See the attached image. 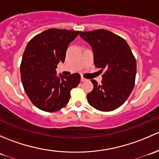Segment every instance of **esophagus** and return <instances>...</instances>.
Listing matches in <instances>:
<instances>
[{
  "label": "esophagus",
  "mask_w": 159,
  "mask_h": 159,
  "mask_svg": "<svg viewBox=\"0 0 159 159\" xmlns=\"http://www.w3.org/2000/svg\"><path fill=\"white\" fill-rule=\"evenodd\" d=\"M81 81H87V79H86V78H84V77L81 76Z\"/></svg>",
  "instance_id": "obj_1"
}]
</instances>
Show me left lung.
Here are the masks:
<instances>
[{"label":"left lung","instance_id":"obj_1","mask_svg":"<svg viewBox=\"0 0 159 159\" xmlns=\"http://www.w3.org/2000/svg\"><path fill=\"white\" fill-rule=\"evenodd\" d=\"M80 37L92 48L96 68L105 71L102 84L91 80L94 89L88 94L89 105L102 111L121 106L134 85L136 60L128 43L118 35L105 29L81 32Z\"/></svg>","mask_w":159,"mask_h":159}]
</instances>
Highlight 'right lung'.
<instances>
[{
	"label": "right lung",
	"instance_id": "obj_1",
	"mask_svg": "<svg viewBox=\"0 0 159 159\" xmlns=\"http://www.w3.org/2000/svg\"><path fill=\"white\" fill-rule=\"evenodd\" d=\"M78 30L51 28L28 42L20 64V77L27 95L39 109L48 112L61 109L69 102L70 91L81 81L79 74L57 75V65L64 63L68 45Z\"/></svg>",
	"mask_w": 159,
	"mask_h": 159
}]
</instances>
